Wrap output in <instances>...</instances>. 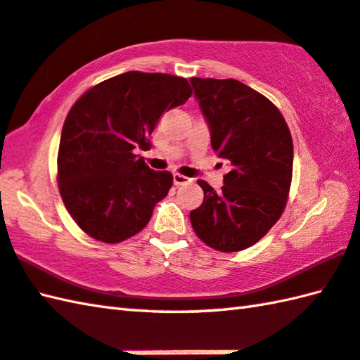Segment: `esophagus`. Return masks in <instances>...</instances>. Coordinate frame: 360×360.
<instances>
[{
  "label": "esophagus",
  "instance_id": "1",
  "mask_svg": "<svg viewBox=\"0 0 360 360\" xmlns=\"http://www.w3.org/2000/svg\"><path fill=\"white\" fill-rule=\"evenodd\" d=\"M189 181H193V180L185 177V175H181L179 172L174 174V185H177V186L179 185H185V183H189Z\"/></svg>",
  "mask_w": 360,
  "mask_h": 360
}]
</instances>
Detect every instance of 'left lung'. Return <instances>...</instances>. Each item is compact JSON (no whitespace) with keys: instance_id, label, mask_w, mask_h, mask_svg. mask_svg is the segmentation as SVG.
Wrapping results in <instances>:
<instances>
[{"instance_id":"left-lung-1","label":"left lung","mask_w":360,"mask_h":360,"mask_svg":"<svg viewBox=\"0 0 360 360\" xmlns=\"http://www.w3.org/2000/svg\"><path fill=\"white\" fill-rule=\"evenodd\" d=\"M212 147L230 165L219 193L205 180L203 202L189 213L195 235L219 252L262 240L285 210L293 141L277 106L238 79L191 78Z\"/></svg>"}]
</instances>
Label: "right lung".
Listing matches in <instances>:
<instances>
[{
	"mask_svg": "<svg viewBox=\"0 0 360 360\" xmlns=\"http://www.w3.org/2000/svg\"><path fill=\"white\" fill-rule=\"evenodd\" d=\"M191 94L186 78L127 72L75 101L60 133L58 186L84 233L114 244L147 226L172 186V174L153 171L134 148L147 150L161 114Z\"/></svg>",
	"mask_w": 360,
	"mask_h": 360,
	"instance_id": "obj_1",
	"label": "right lung"
}]
</instances>
